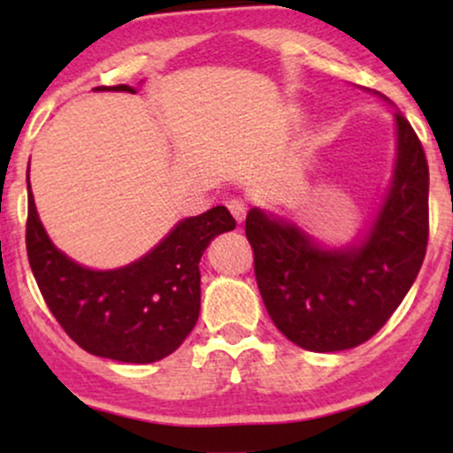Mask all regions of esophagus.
Wrapping results in <instances>:
<instances>
[{
    "label": "esophagus",
    "mask_w": 453,
    "mask_h": 453,
    "mask_svg": "<svg viewBox=\"0 0 453 453\" xmlns=\"http://www.w3.org/2000/svg\"><path fill=\"white\" fill-rule=\"evenodd\" d=\"M227 209H230L232 217L236 219L238 226L244 221V215H247V204H244L242 200H232L230 204H227Z\"/></svg>",
    "instance_id": "1"
}]
</instances>
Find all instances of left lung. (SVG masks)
<instances>
[{
	"label": "left lung",
	"mask_w": 453,
	"mask_h": 453,
	"mask_svg": "<svg viewBox=\"0 0 453 453\" xmlns=\"http://www.w3.org/2000/svg\"><path fill=\"white\" fill-rule=\"evenodd\" d=\"M392 106L381 93L371 91ZM394 164L375 212L347 244L253 206L244 232L270 319L294 345L330 353L381 330L413 285L428 244V164L413 127L394 111Z\"/></svg>",
	"instance_id": "1"
}]
</instances>
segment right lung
I'll use <instances>...</instances> for the list:
<instances>
[{
  "instance_id": "obj_1",
  "label": "right lung",
  "mask_w": 453,
  "mask_h": 453,
  "mask_svg": "<svg viewBox=\"0 0 453 453\" xmlns=\"http://www.w3.org/2000/svg\"><path fill=\"white\" fill-rule=\"evenodd\" d=\"M96 91L136 93L129 85ZM27 257L50 313L93 356L150 364L170 356L200 315V259L211 241L236 227L226 206L185 217L126 266L93 270L55 247L35 209L27 170Z\"/></svg>"
}]
</instances>
